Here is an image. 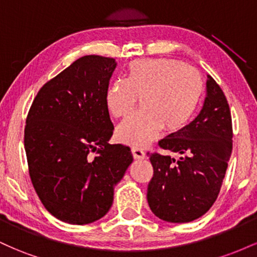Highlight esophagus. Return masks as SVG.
<instances>
[{
    "label": "esophagus",
    "instance_id": "34e87169",
    "mask_svg": "<svg viewBox=\"0 0 257 257\" xmlns=\"http://www.w3.org/2000/svg\"><path fill=\"white\" fill-rule=\"evenodd\" d=\"M132 153H133V157L135 159H143L145 158V152L143 151L141 149H139V147H132Z\"/></svg>",
    "mask_w": 257,
    "mask_h": 257
}]
</instances>
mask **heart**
<instances>
[{"mask_svg": "<svg viewBox=\"0 0 257 257\" xmlns=\"http://www.w3.org/2000/svg\"><path fill=\"white\" fill-rule=\"evenodd\" d=\"M204 84L198 70L174 59H140L128 65L126 77L116 78L106 89L105 101L114 117L133 111L139 96L143 110L117 126L123 144L145 146L166 126L168 132L181 129L198 108Z\"/></svg>", "mask_w": 257, "mask_h": 257, "instance_id": "heart-1", "label": "heart"}]
</instances>
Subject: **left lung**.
Returning a JSON list of instances; mask_svg holds the SVG:
<instances>
[{
	"label": "left lung",
	"instance_id": "left-lung-1",
	"mask_svg": "<svg viewBox=\"0 0 257 257\" xmlns=\"http://www.w3.org/2000/svg\"><path fill=\"white\" fill-rule=\"evenodd\" d=\"M232 117L220 85L208 75L202 111L190 124L158 141L179 158L150 153L153 176L147 187L152 213L168 222H190L214 204L232 152Z\"/></svg>",
	"mask_w": 257,
	"mask_h": 257
}]
</instances>
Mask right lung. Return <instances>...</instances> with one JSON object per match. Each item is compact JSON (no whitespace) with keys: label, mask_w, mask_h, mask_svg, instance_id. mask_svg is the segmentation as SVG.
<instances>
[{"label":"right lung","mask_w":257,"mask_h":257,"mask_svg":"<svg viewBox=\"0 0 257 257\" xmlns=\"http://www.w3.org/2000/svg\"><path fill=\"white\" fill-rule=\"evenodd\" d=\"M116 61L85 55L38 90L26 117L24 146L38 198L57 219H101L133 162L128 146L110 145L113 124L105 95Z\"/></svg>","instance_id":"obj_1"}]
</instances>
